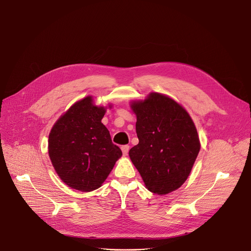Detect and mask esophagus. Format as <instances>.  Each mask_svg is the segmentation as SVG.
Masks as SVG:
<instances>
[{"mask_svg":"<svg viewBox=\"0 0 251 251\" xmlns=\"http://www.w3.org/2000/svg\"><path fill=\"white\" fill-rule=\"evenodd\" d=\"M129 149H130V146H129V145H124V146H122V147H121V150H122V152H123V155H124V156H126V155L128 154Z\"/></svg>","mask_w":251,"mask_h":251,"instance_id":"esophagus-1","label":"esophagus"}]
</instances>
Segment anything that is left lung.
Wrapping results in <instances>:
<instances>
[{"label":"left lung","instance_id":"8db88e82","mask_svg":"<svg viewBox=\"0 0 251 251\" xmlns=\"http://www.w3.org/2000/svg\"><path fill=\"white\" fill-rule=\"evenodd\" d=\"M137 116L138 145L129 156L146 188L166 195L188 178L201 149L196 126L176 101L160 93L131 105Z\"/></svg>","mask_w":251,"mask_h":251}]
</instances>
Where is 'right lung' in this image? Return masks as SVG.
Listing matches in <instances>:
<instances>
[{
  "instance_id": "obj_1",
  "label": "right lung",
  "mask_w": 251,
  "mask_h": 251,
  "mask_svg": "<svg viewBox=\"0 0 251 251\" xmlns=\"http://www.w3.org/2000/svg\"><path fill=\"white\" fill-rule=\"evenodd\" d=\"M104 107L90 96L75 103L56 121L49 137V155L55 172L70 188L91 192L108 176L121 149L102 123Z\"/></svg>"
}]
</instances>
